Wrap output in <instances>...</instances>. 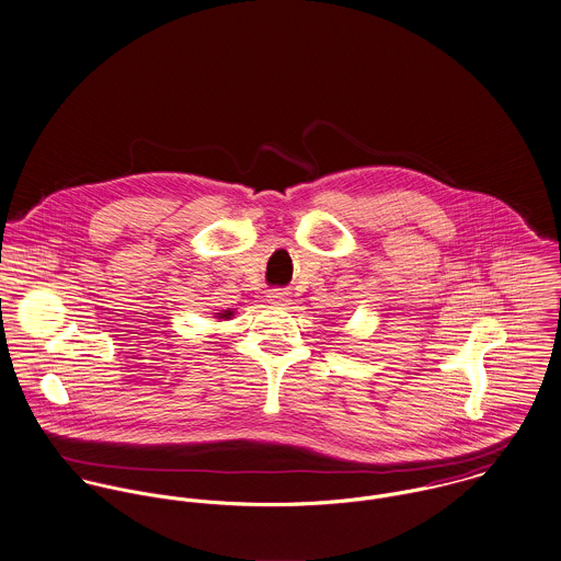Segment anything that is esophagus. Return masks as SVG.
Returning <instances> with one entry per match:
<instances>
[{"label": "esophagus", "instance_id": "obj_1", "mask_svg": "<svg viewBox=\"0 0 561 561\" xmlns=\"http://www.w3.org/2000/svg\"><path fill=\"white\" fill-rule=\"evenodd\" d=\"M267 302L280 306L287 305V302H289V294L283 291V289H270V291H267Z\"/></svg>", "mask_w": 561, "mask_h": 561}]
</instances>
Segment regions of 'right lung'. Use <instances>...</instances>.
I'll return each mask as SVG.
<instances>
[{
	"label": "right lung",
	"mask_w": 561,
	"mask_h": 561,
	"mask_svg": "<svg viewBox=\"0 0 561 561\" xmlns=\"http://www.w3.org/2000/svg\"><path fill=\"white\" fill-rule=\"evenodd\" d=\"M216 317H218V319H229V317H233V310H222V312H216Z\"/></svg>",
	"instance_id": "add662e5"
}]
</instances>
